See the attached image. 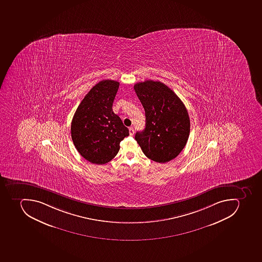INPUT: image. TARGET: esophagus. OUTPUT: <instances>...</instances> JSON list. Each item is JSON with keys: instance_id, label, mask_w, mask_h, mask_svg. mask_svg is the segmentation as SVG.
I'll use <instances>...</instances> for the list:
<instances>
[{"instance_id": "obj_1", "label": "esophagus", "mask_w": 262, "mask_h": 262, "mask_svg": "<svg viewBox=\"0 0 262 262\" xmlns=\"http://www.w3.org/2000/svg\"><path fill=\"white\" fill-rule=\"evenodd\" d=\"M129 133H130V136H133V135H134L135 133L134 128H129Z\"/></svg>"}]
</instances>
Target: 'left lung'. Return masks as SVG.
<instances>
[{
	"mask_svg": "<svg viewBox=\"0 0 262 262\" xmlns=\"http://www.w3.org/2000/svg\"><path fill=\"white\" fill-rule=\"evenodd\" d=\"M145 111V128L136 133L147 158L157 163L175 159L190 134V118L178 95L162 82L145 80L134 85Z\"/></svg>",
	"mask_w": 262,
	"mask_h": 262,
	"instance_id": "8db88e82",
	"label": "left lung"
}]
</instances>
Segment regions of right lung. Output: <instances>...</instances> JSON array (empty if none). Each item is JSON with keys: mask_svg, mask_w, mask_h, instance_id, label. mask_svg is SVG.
<instances>
[{"mask_svg": "<svg viewBox=\"0 0 262 262\" xmlns=\"http://www.w3.org/2000/svg\"><path fill=\"white\" fill-rule=\"evenodd\" d=\"M119 82L103 80L90 90L78 106L71 122V139L82 157L105 164L115 157L129 130L113 113Z\"/></svg>", "mask_w": 262, "mask_h": 262, "instance_id": "right-lung-1", "label": "right lung"}]
</instances>
